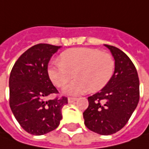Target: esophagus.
Returning <instances> with one entry per match:
<instances>
[{
  "mask_svg": "<svg viewBox=\"0 0 149 149\" xmlns=\"http://www.w3.org/2000/svg\"><path fill=\"white\" fill-rule=\"evenodd\" d=\"M77 100V98H72V97H70L69 99H68V102L69 103H74V102H75Z\"/></svg>",
  "mask_w": 149,
  "mask_h": 149,
  "instance_id": "34e87169",
  "label": "esophagus"
}]
</instances>
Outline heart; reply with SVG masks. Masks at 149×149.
<instances>
[{"instance_id": "b5f03b06", "label": "heart", "mask_w": 149, "mask_h": 149, "mask_svg": "<svg viewBox=\"0 0 149 149\" xmlns=\"http://www.w3.org/2000/svg\"><path fill=\"white\" fill-rule=\"evenodd\" d=\"M115 61L113 55L93 48H76L64 51L60 60H54L48 68L50 80L63 87L73 78L77 79L64 89L68 95L97 91L104 87L113 74Z\"/></svg>"}]
</instances>
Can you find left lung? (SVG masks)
Returning <instances> with one entry per match:
<instances>
[{
	"instance_id": "obj_1",
	"label": "left lung",
	"mask_w": 149,
	"mask_h": 149,
	"mask_svg": "<svg viewBox=\"0 0 149 149\" xmlns=\"http://www.w3.org/2000/svg\"><path fill=\"white\" fill-rule=\"evenodd\" d=\"M115 60V70L105 86L88 98L83 113L85 126L101 135L115 134L125 126L139 101V79L134 63L121 49L104 45Z\"/></svg>"
}]
</instances>
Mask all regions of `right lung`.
Returning a JSON list of instances; mask_svg holds the SVG:
<instances>
[{
    "label": "right lung",
    "instance_id": "1",
    "mask_svg": "<svg viewBox=\"0 0 149 149\" xmlns=\"http://www.w3.org/2000/svg\"><path fill=\"white\" fill-rule=\"evenodd\" d=\"M60 46L38 44L25 51L16 60L9 79L10 107L22 129L33 135H43L56 129L62 118L61 109L67 97L58 95L48 74L51 56Z\"/></svg>",
    "mask_w": 149,
    "mask_h": 149
}]
</instances>
